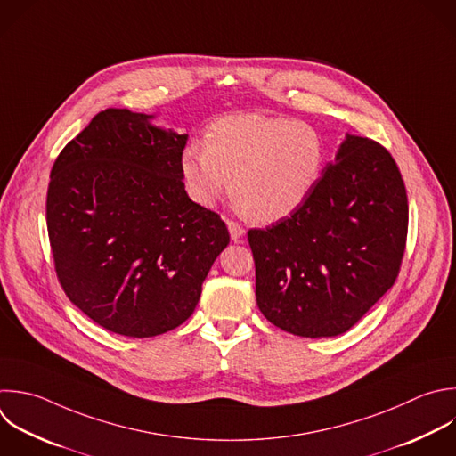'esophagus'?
Instances as JSON below:
<instances>
[{
    "instance_id": "34e87169",
    "label": "esophagus",
    "mask_w": 456,
    "mask_h": 456,
    "mask_svg": "<svg viewBox=\"0 0 456 456\" xmlns=\"http://www.w3.org/2000/svg\"><path fill=\"white\" fill-rule=\"evenodd\" d=\"M226 224H228V230H230L232 240H233V242H240L242 237H244V233H246V230H244L239 223H235V221H228Z\"/></svg>"
}]
</instances>
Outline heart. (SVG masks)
I'll use <instances>...</instances> for the list:
<instances>
[{
  "instance_id": "1",
  "label": "heart",
  "mask_w": 456,
  "mask_h": 456,
  "mask_svg": "<svg viewBox=\"0 0 456 456\" xmlns=\"http://www.w3.org/2000/svg\"><path fill=\"white\" fill-rule=\"evenodd\" d=\"M324 157L322 137L314 126L246 112L214 121L205 144L185 146L180 167L198 205L212 208L232 189L251 217L274 223L306 201L321 178Z\"/></svg>"
}]
</instances>
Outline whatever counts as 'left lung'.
Returning a JSON list of instances; mask_svg holds the SVG:
<instances>
[{"instance_id": "1", "label": "left lung", "mask_w": 456, "mask_h": 456, "mask_svg": "<svg viewBox=\"0 0 456 456\" xmlns=\"http://www.w3.org/2000/svg\"><path fill=\"white\" fill-rule=\"evenodd\" d=\"M406 230V189L394 159L347 134L290 217L248 232L260 312L299 337L347 331L394 285Z\"/></svg>"}]
</instances>
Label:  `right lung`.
Masks as SVG:
<instances>
[{
  "instance_id": "obj_1",
  "label": "right lung",
  "mask_w": 456,
  "mask_h": 456,
  "mask_svg": "<svg viewBox=\"0 0 456 456\" xmlns=\"http://www.w3.org/2000/svg\"><path fill=\"white\" fill-rule=\"evenodd\" d=\"M107 109L52 169L46 221L59 281L87 317L125 337L185 322L230 233L185 192L187 134Z\"/></svg>"
}]
</instances>
